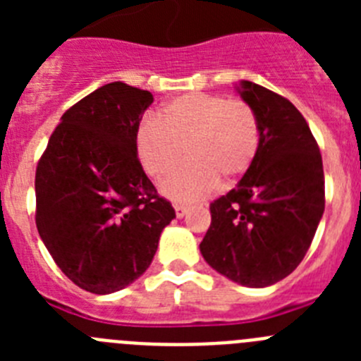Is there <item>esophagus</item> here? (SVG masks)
Segmentation results:
<instances>
[{"label": "esophagus", "mask_w": 361, "mask_h": 361, "mask_svg": "<svg viewBox=\"0 0 361 361\" xmlns=\"http://www.w3.org/2000/svg\"><path fill=\"white\" fill-rule=\"evenodd\" d=\"M173 208H175V215H177L178 219H183V216L188 213V209H190L188 206H184V204H175Z\"/></svg>", "instance_id": "obj_1"}]
</instances>
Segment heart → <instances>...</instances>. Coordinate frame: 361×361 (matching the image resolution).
Listing matches in <instances>:
<instances>
[{
	"instance_id": "heart-1",
	"label": "heart",
	"mask_w": 361,
	"mask_h": 361,
	"mask_svg": "<svg viewBox=\"0 0 361 361\" xmlns=\"http://www.w3.org/2000/svg\"><path fill=\"white\" fill-rule=\"evenodd\" d=\"M137 155L146 173L162 178L184 153L190 162L162 183L175 200H197L220 183H233L250 170L260 149L257 111L242 99L219 94H191L171 99L157 117H146L135 135Z\"/></svg>"
}]
</instances>
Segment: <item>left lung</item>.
Segmentation results:
<instances>
[{
  "label": "left lung",
  "mask_w": 361,
  "mask_h": 361,
  "mask_svg": "<svg viewBox=\"0 0 361 361\" xmlns=\"http://www.w3.org/2000/svg\"><path fill=\"white\" fill-rule=\"evenodd\" d=\"M237 90L257 111L260 149L237 188L209 204L200 253L226 279L266 288L291 275L307 253L325 208L324 166L291 101L251 81Z\"/></svg>",
  "instance_id": "obj_1"
}]
</instances>
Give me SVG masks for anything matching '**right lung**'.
I'll use <instances>...</instances> for the list:
<instances>
[{"label":"right lung","mask_w":361,"mask_h":361,"mask_svg":"<svg viewBox=\"0 0 361 361\" xmlns=\"http://www.w3.org/2000/svg\"><path fill=\"white\" fill-rule=\"evenodd\" d=\"M153 95L108 82L63 114L36 170V226L59 269L110 295L149 267L175 209L146 177L135 135Z\"/></svg>","instance_id":"right-lung-1"}]
</instances>
